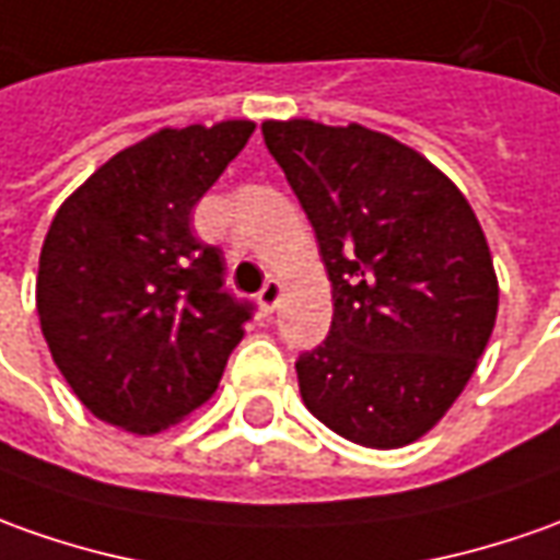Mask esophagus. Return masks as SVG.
I'll return each mask as SVG.
<instances>
[{
  "label": "esophagus",
  "mask_w": 560,
  "mask_h": 560,
  "mask_svg": "<svg viewBox=\"0 0 560 560\" xmlns=\"http://www.w3.org/2000/svg\"><path fill=\"white\" fill-rule=\"evenodd\" d=\"M279 300H281V284L276 279H269L264 288H260V294H257L260 312H264V315H269V312L279 306Z\"/></svg>",
  "instance_id": "esophagus-1"
}]
</instances>
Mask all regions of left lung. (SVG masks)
I'll return each instance as SVG.
<instances>
[{"instance_id": "obj_1", "label": "left lung", "mask_w": 560, "mask_h": 560, "mask_svg": "<svg viewBox=\"0 0 560 560\" xmlns=\"http://www.w3.org/2000/svg\"><path fill=\"white\" fill-rule=\"evenodd\" d=\"M334 288L322 343L300 352L306 408L364 447H401L447 413L497 322L478 217L420 152L361 125L264 121Z\"/></svg>"}]
</instances>
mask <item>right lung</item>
Instances as JSON below:
<instances>
[{"label":"right lung","mask_w":560,"mask_h":560,"mask_svg":"<svg viewBox=\"0 0 560 560\" xmlns=\"http://www.w3.org/2000/svg\"><path fill=\"white\" fill-rule=\"evenodd\" d=\"M254 121L165 128L113 155L45 235L36 310L51 359L106 423L152 435L211 398L254 315L192 208Z\"/></svg>","instance_id":"obj_1"}]
</instances>
